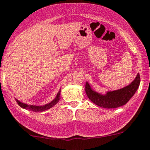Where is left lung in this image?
<instances>
[{
	"label": "left lung",
	"instance_id": "1",
	"mask_svg": "<svg viewBox=\"0 0 150 150\" xmlns=\"http://www.w3.org/2000/svg\"><path fill=\"white\" fill-rule=\"evenodd\" d=\"M140 83V74H138L131 84L114 91H108L105 95L97 93L91 88L88 82L86 83V93L93 103L103 108L113 109L126 105L138 90Z\"/></svg>",
	"mask_w": 150,
	"mask_h": 150
}]
</instances>
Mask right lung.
I'll use <instances>...</instances> for the list:
<instances>
[{"label":"right lung","mask_w":150,"mask_h":150,"mask_svg":"<svg viewBox=\"0 0 150 150\" xmlns=\"http://www.w3.org/2000/svg\"><path fill=\"white\" fill-rule=\"evenodd\" d=\"M59 98H60V91H59L57 93V95L56 96L55 98L51 101L50 103L46 104V105H43V106H36V105H26V104H24L22 103V102L19 101L18 100L16 99V101L18 105L20 106L22 108L26 109V110H29L31 111H33V112H43V111L48 110V109L51 108L55 105L58 102H59Z\"/></svg>","instance_id":"right-lung-1"}]
</instances>
